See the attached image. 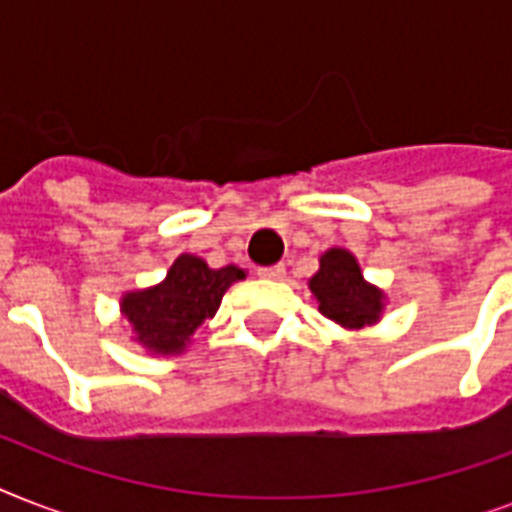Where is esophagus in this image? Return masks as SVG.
<instances>
[{
  "label": "esophagus",
  "mask_w": 512,
  "mask_h": 512,
  "mask_svg": "<svg viewBox=\"0 0 512 512\" xmlns=\"http://www.w3.org/2000/svg\"><path fill=\"white\" fill-rule=\"evenodd\" d=\"M257 276L260 279H273V281H281L287 276V268L284 265H268V268H257Z\"/></svg>",
  "instance_id": "obj_1"
}]
</instances>
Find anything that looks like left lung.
<instances>
[{"label":"left lung","instance_id":"obj_1","mask_svg":"<svg viewBox=\"0 0 512 512\" xmlns=\"http://www.w3.org/2000/svg\"><path fill=\"white\" fill-rule=\"evenodd\" d=\"M319 311L345 329H364L380 321L385 308L382 289L372 287L348 249L332 247L319 260V271L308 281Z\"/></svg>","mask_w":512,"mask_h":512}]
</instances>
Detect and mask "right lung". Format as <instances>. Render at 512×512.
I'll return each mask as SVG.
<instances>
[{
  "label": "right lung",
  "instance_id": "obj_1",
  "mask_svg": "<svg viewBox=\"0 0 512 512\" xmlns=\"http://www.w3.org/2000/svg\"><path fill=\"white\" fill-rule=\"evenodd\" d=\"M239 279H244V271L236 265L215 271L201 257L180 255L162 284L127 292L122 313L143 348L159 356H175L193 332L215 316L225 289Z\"/></svg>",
  "mask_w": 512,
  "mask_h": 512
}]
</instances>
